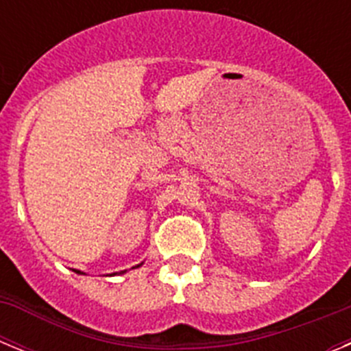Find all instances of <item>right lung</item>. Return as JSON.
<instances>
[{"mask_svg":"<svg viewBox=\"0 0 351 351\" xmlns=\"http://www.w3.org/2000/svg\"><path fill=\"white\" fill-rule=\"evenodd\" d=\"M137 267H141V265H137ZM133 269H135V267H133ZM75 272H79V274H82V272H80V271H75ZM125 272H126V271H121V274H125ZM114 274H116V272H114Z\"/></svg>","mask_w":351,"mask_h":351,"instance_id":"1","label":"right lung"}]
</instances>
